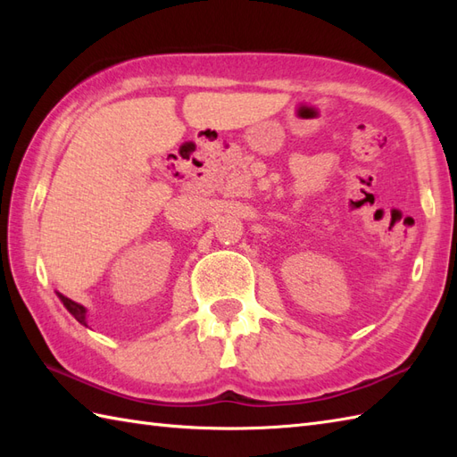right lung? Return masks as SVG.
Returning a JSON list of instances; mask_svg holds the SVG:
<instances>
[{
    "mask_svg": "<svg viewBox=\"0 0 457 457\" xmlns=\"http://www.w3.org/2000/svg\"><path fill=\"white\" fill-rule=\"evenodd\" d=\"M62 298V303L66 304V308L71 310V312L80 320V322L84 324V320H86V308L79 303V300H74V298H68V296H61Z\"/></svg>",
    "mask_w": 457,
    "mask_h": 457,
    "instance_id": "right-lung-1",
    "label": "right lung"
}]
</instances>
